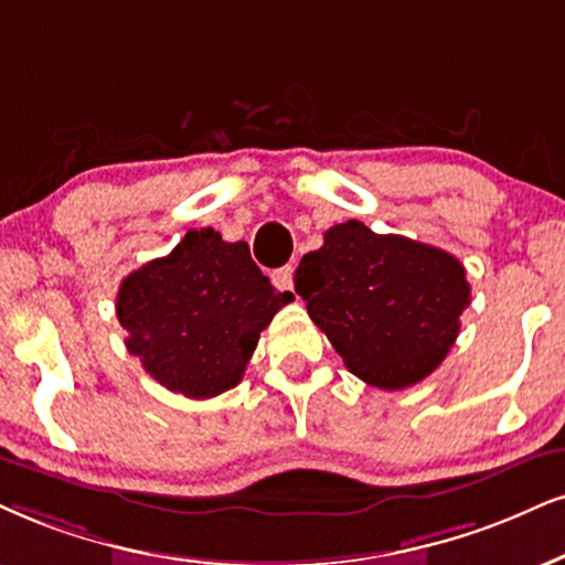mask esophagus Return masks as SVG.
<instances>
[{
    "mask_svg": "<svg viewBox=\"0 0 565 565\" xmlns=\"http://www.w3.org/2000/svg\"><path fill=\"white\" fill-rule=\"evenodd\" d=\"M271 282L280 290H294V267H282L271 275Z\"/></svg>",
    "mask_w": 565,
    "mask_h": 565,
    "instance_id": "34e87169",
    "label": "esophagus"
}]
</instances>
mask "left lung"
Wrapping results in <instances>:
<instances>
[{"label":"left lung","mask_w":565,"mask_h":565,"mask_svg":"<svg viewBox=\"0 0 565 565\" xmlns=\"http://www.w3.org/2000/svg\"><path fill=\"white\" fill-rule=\"evenodd\" d=\"M311 322L345 366L380 390L429 377L456 343L471 301L463 264L403 235H377L348 220L296 269Z\"/></svg>","instance_id":"1"}]
</instances>
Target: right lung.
<instances>
[{
	"label": "right lung",
	"instance_id": "obj_1",
	"mask_svg": "<svg viewBox=\"0 0 565 565\" xmlns=\"http://www.w3.org/2000/svg\"><path fill=\"white\" fill-rule=\"evenodd\" d=\"M290 301L262 275L248 243L201 227L130 271L115 306L125 345L146 372L172 393L204 401L238 385L259 332Z\"/></svg>",
	"mask_w": 565,
	"mask_h": 565
}]
</instances>
